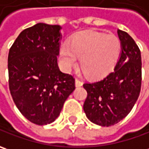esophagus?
<instances>
[{
    "label": "esophagus",
    "mask_w": 149,
    "mask_h": 149,
    "mask_svg": "<svg viewBox=\"0 0 149 149\" xmlns=\"http://www.w3.org/2000/svg\"><path fill=\"white\" fill-rule=\"evenodd\" d=\"M75 84H76V87H81L83 83H82V81H80L79 79L76 78V80H75Z\"/></svg>",
    "instance_id": "34e87169"
}]
</instances>
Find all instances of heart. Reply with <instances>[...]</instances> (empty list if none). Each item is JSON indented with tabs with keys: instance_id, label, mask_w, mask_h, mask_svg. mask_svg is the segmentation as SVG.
Masks as SVG:
<instances>
[{
	"instance_id": "heart-1",
	"label": "heart",
	"mask_w": 149,
	"mask_h": 149,
	"mask_svg": "<svg viewBox=\"0 0 149 149\" xmlns=\"http://www.w3.org/2000/svg\"><path fill=\"white\" fill-rule=\"evenodd\" d=\"M122 50L119 38L113 34L88 31L77 34L62 44L59 56L62 66L70 70L80 58V67L87 77L99 78L108 74L118 61Z\"/></svg>"
}]
</instances>
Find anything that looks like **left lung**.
I'll return each mask as SVG.
<instances>
[{
	"mask_svg": "<svg viewBox=\"0 0 149 149\" xmlns=\"http://www.w3.org/2000/svg\"><path fill=\"white\" fill-rule=\"evenodd\" d=\"M122 52L114 71L104 78L83 84L87 97L83 110L91 122L102 127L118 123L131 112L142 84L141 52L127 32L118 30Z\"/></svg>",
	"mask_w": 149,
	"mask_h": 149,
	"instance_id": "1",
	"label": "left lung"
}]
</instances>
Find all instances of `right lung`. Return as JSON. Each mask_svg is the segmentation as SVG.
<instances>
[{
    "label": "right lung",
    "mask_w": 149,
    "mask_h": 149,
    "mask_svg": "<svg viewBox=\"0 0 149 149\" xmlns=\"http://www.w3.org/2000/svg\"><path fill=\"white\" fill-rule=\"evenodd\" d=\"M61 26L37 23L22 31L8 54L10 95L30 122H54L75 89L74 77L57 65Z\"/></svg>",
    "instance_id": "obj_1"
}]
</instances>
